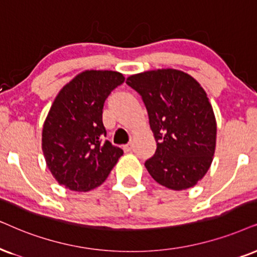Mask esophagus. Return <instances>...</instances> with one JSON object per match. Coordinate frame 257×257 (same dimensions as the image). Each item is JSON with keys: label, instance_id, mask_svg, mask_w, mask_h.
Masks as SVG:
<instances>
[{"label": "esophagus", "instance_id": "1", "mask_svg": "<svg viewBox=\"0 0 257 257\" xmlns=\"http://www.w3.org/2000/svg\"><path fill=\"white\" fill-rule=\"evenodd\" d=\"M123 149H124V152H132V149H133V144H132V142H129L128 145H125L124 147H123Z\"/></svg>", "mask_w": 257, "mask_h": 257}]
</instances>
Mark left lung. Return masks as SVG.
<instances>
[{
    "mask_svg": "<svg viewBox=\"0 0 257 257\" xmlns=\"http://www.w3.org/2000/svg\"><path fill=\"white\" fill-rule=\"evenodd\" d=\"M142 97L157 151L145 162L157 183L174 191L196 185L211 166L217 124L206 92L183 71H146L126 78Z\"/></svg>",
    "mask_w": 257,
    "mask_h": 257,
    "instance_id": "left-lung-1",
    "label": "left lung"
}]
</instances>
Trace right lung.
Returning <instances> with one entry per match:
<instances>
[{
	"mask_svg": "<svg viewBox=\"0 0 257 257\" xmlns=\"http://www.w3.org/2000/svg\"><path fill=\"white\" fill-rule=\"evenodd\" d=\"M124 82L116 71H84L54 99L42 128V152L60 185L86 192L104 183L122 157L105 140L102 113L105 99Z\"/></svg>",
	"mask_w": 257,
	"mask_h": 257,
	"instance_id": "add662e5",
	"label": "right lung"
}]
</instances>
